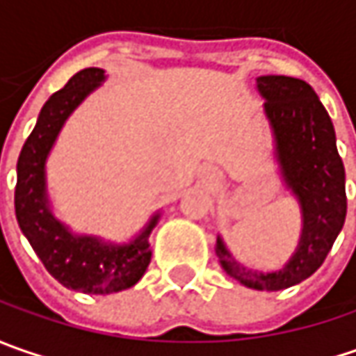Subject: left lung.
Instances as JSON below:
<instances>
[{
    "instance_id": "8db88e82",
    "label": "left lung",
    "mask_w": 356,
    "mask_h": 356,
    "mask_svg": "<svg viewBox=\"0 0 356 356\" xmlns=\"http://www.w3.org/2000/svg\"><path fill=\"white\" fill-rule=\"evenodd\" d=\"M266 115L277 143V160L287 186L301 204L303 234L289 264L273 273L236 261L222 239L216 255L227 275L259 291H280L311 277L331 252L347 216L345 166L337 152L335 129L313 87L293 76L257 79Z\"/></svg>"
}]
</instances>
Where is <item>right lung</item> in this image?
Listing matches in <instances>:
<instances>
[{"label": "right lung", "mask_w": 356, "mask_h": 356, "mask_svg": "<svg viewBox=\"0 0 356 356\" xmlns=\"http://www.w3.org/2000/svg\"><path fill=\"white\" fill-rule=\"evenodd\" d=\"M103 79V69L89 67L75 73L61 90L51 95L39 113L33 132L21 148L15 184L17 224L45 269L65 287L92 295L117 293L143 277L152 257L148 238L158 222L156 213L129 245H113L89 236H73L49 212L45 198L49 150L67 117Z\"/></svg>", "instance_id": "add662e5"}]
</instances>
